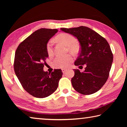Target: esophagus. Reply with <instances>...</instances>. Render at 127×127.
<instances>
[{
  "label": "esophagus",
  "mask_w": 127,
  "mask_h": 127,
  "mask_svg": "<svg viewBox=\"0 0 127 127\" xmlns=\"http://www.w3.org/2000/svg\"><path fill=\"white\" fill-rule=\"evenodd\" d=\"M66 71V69H62V72H63V73H64Z\"/></svg>",
  "instance_id": "esophagus-1"
}]
</instances>
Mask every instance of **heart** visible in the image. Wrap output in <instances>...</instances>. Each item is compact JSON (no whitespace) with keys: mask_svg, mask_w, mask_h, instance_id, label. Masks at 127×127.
I'll return each instance as SVG.
<instances>
[{"mask_svg":"<svg viewBox=\"0 0 127 127\" xmlns=\"http://www.w3.org/2000/svg\"><path fill=\"white\" fill-rule=\"evenodd\" d=\"M55 39L68 46V50L70 53L76 54L78 52V48L76 44L77 40L73 36L69 33H61L58 35ZM46 49L48 54L49 56L52 55L53 54V41L52 40H50L47 42ZM73 61V59L70 55H67L65 57L57 56L54 60L53 64L55 68L65 69L69 66Z\"/></svg>","mask_w":127,"mask_h":127,"instance_id":"b5f03b06","label":"heart"}]
</instances>
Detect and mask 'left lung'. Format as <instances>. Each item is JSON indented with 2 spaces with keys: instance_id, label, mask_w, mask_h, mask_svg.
I'll return each instance as SVG.
<instances>
[{
  "instance_id": "8db88e82",
  "label": "left lung",
  "mask_w": 127,
  "mask_h": 127,
  "mask_svg": "<svg viewBox=\"0 0 127 127\" xmlns=\"http://www.w3.org/2000/svg\"><path fill=\"white\" fill-rule=\"evenodd\" d=\"M74 36L80 44L81 50L74 65L86 67L83 72L74 69L72 86L79 93L90 95L101 88L109 77L113 55L107 41L93 30L85 26L61 29Z\"/></svg>"
}]
</instances>
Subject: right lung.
I'll use <instances>...</instances> for the list:
<instances>
[{
	"mask_svg": "<svg viewBox=\"0 0 127 127\" xmlns=\"http://www.w3.org/2000/svg\"><path fill=\"white\" fill-rule=\"evenodd\" d=\"M57 32V29L37 30L19 45L15 53L16 76L23 89L35 97H46L55 92L63 75L61 69L51 73L43 69L49 57L46 44Z\"/></svg>",
	"mask_w": 127,
	"mask_h": 127,
	"instance_id": "right-lung-1",
	"label": "right lung"
}]
</instances>
